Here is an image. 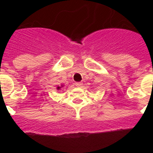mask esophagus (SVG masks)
Returning <instances> with one entry per match:
<instances>
[{
    "instance_id": "esophagus-1",
    "label": "esophagus",
    "mask_w": 153,
    "mask_h": 153,
    "mask_svg": "<svg viewBox=\"0 0 153 153\" xmlns=\"http://www.w3.org/2000/svg\"><path fill=\"white\" fill-rule=\"evenodd\" d=\"M82 85H83L82 82H76V83H75V86H77V87H81Z\"/></svg>"
}]
</instances>
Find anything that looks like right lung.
<instances>
[{"label": "right lung", "instance_id": "1", "mask_svg": "<svg viewBox=\"0 0 153 153\" xmlns=\"http://www.w3.org/2000/svg\"><path fill=\"white\" fill-rule=\"evenodd\" d=\"M60 88H61V87H60V86H58V87H57V90H60Z\"/></svg>", "mask_w": 153, "mask_h": 153}]
</instances>
